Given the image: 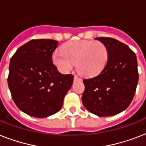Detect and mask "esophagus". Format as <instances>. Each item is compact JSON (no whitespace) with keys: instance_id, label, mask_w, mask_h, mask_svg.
I'll use <instances>...</instances> for the list:
<instances>
[{"instance_id":"1","label":"esophagus","mask_w":146,"mask_h":146,"mask_svg":"<svg viewBox=\"0 0 146 146\" xmlns=\"http://www.w3.org/2000/svg\"><path fill=\"white\" fill-rule=\"evenodd\" d=\"M74 81H82V79L81 78H80L78 76H74Z\"/></svg>"}]
</instances>
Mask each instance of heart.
Listing matches in <instances>:
<instances>
[{
	"instance_id": "heart-1",
	"label": "heart",
	"mask_w": 146,
	"mask_h": 146,
	"mask_svg": "<svg viewBox=\"0 0 146 146\" xmlns=\"http://www.w3.org/2000/svg\"><path fill=\"white\" fill-rule=\"evenodd\" d=\"M108 49L99 41L75 40L66 42L61 51L53 53V64L62 73H68L76 64L80 74L88 77L98 75L108 61Z\"/></svg>"
}]
</instances>
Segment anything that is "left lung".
I'll return each mask as SVG.
<instances>
[{"instance_id":"left-lung-1","label":"left lung","mask_w":146,"mask_h":146,"mask_svg":"<svg viewBox=\"0 0 146 146\" xmlns=\"http://www.w3.org/2000/svg\"><path fill=\"white\" fill-rule=\"evenodd\" d=\"M108 49V61L96 77L83 80L82 102L98 117L116 115L128 108L136 92L139 73L135 53L117 39L96 38Z\"/></svg>"}]
</instances>
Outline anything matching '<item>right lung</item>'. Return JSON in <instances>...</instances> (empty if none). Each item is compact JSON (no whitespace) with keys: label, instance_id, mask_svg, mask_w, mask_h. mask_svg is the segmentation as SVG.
<instances>
[{"label":"right lung","instance_id":"right-lung-1","mask_svg":"<svg viewBox=\"0 0 146 146\" xmlns=\"http://www.w3.org/2000/svg\"><path fill=\"white\" fill-rule=\"evenodd\" d=\"M52 39L31 40L17 49L9 66L8 86L18 108L35 117H47L61 108L73 76L53 64L57 46Z\"/></svg>","mask_w":146,"mask_h":146}]
</instances>
